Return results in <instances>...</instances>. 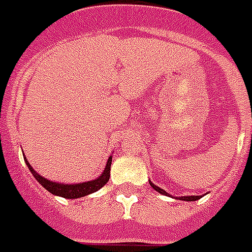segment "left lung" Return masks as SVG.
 Segmentation results:
<instances>
[{"label":"left lung","instance_id":"1","mask_svg":"<svg viewBox=\"0 0 252 252\" xmlns=\"http://www.w3.org/2000/svg\"><path fill=\"white\" fill-rule=\"evenodd\" d=\"M149 185H151V186L153 187L156 191L160 192V194H163V195H168V197H172L169 192H167L165 190H163L161 187H158V186H156L155 183H152L151 179H149ZM201 197H202V195H185V197H176V199H180V201H190V202H191V201H197V199H199Z\"/></svg>","mask_w":252,"mask_h":252}]
</instances>
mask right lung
Here are the masks:
<instances>
[{
	"label": "right lung",
	"instance_id": "add662e5",
	"mask_svg": "<svg viewBox=\"0 0 252 252\" xmlns=\"http://www.w3.org/2000/svg\"><path fill=\"white\" fill-rule=\"evenodd\" d=\"M24 156V153H23ZM24 161H26L27 167L31 171V174L33 175V178L42 185V186L51 192L53 195H58V197L66 198V199H77V198L85 197L89 195L92 192H96L97 190H100L101 187L106 185L108 179H110V169H111V161L112 156L108 158L106 164V168L101 172L100 176H97L96 179L88 180V182H81V183H60V182H53V180L46 179L44 176L39 175L32 168V165L28 163V160L24 156Z\"/></svg>",
	"mask_w": 252,
	"mask_h": 252
}]
</instances>
